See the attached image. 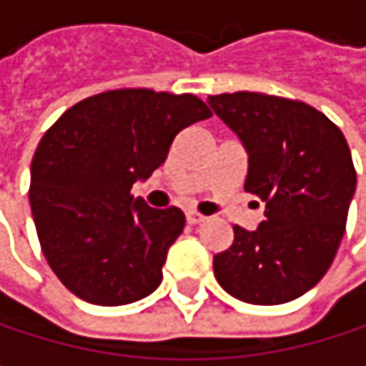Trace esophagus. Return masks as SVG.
Listing matches in <instances>:
<instances>
[{
    "label": "esophagus",
    "instance_id": "1",
    "mask_svg": "<svg viewBox=\"0 0 366 366\" xmlns=\"http://www.w3.org/2000/svg\"><path fill=\"white\" fill-rule=\"evenodd\" d=\"M186 220H188V224H201L205 220V216L199 212H186Z\"/></svg>",
    "mask_w": 366,
    "mask_h": 366
}]
</instances>
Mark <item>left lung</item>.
<instances>
[{
  "label": "left lung",
  "mask_w": 366,
  "mask_h": 366,
  "mask_svg": "<svg viewBox=\"0 0 366 366\" xmlns=\"http://www.w3.org/2000/svg\"><path fill=\"white\" fill-rule=\"evenodd\" d=\"M207 104L248 150L246 192L264 201L256 231L233 227L214 256L218 284L252 305L288 303L314 288L341 244L356 169L341 129L299 99L209 95Z\"/></svg>",
  "instance_id": "left-lung-1"
}]
</instances>
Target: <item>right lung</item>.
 Masks as SVG:
<instances>
[{
	"mask_svg": "<svg viewBox=\"0 0 366 366\" xmlns=\"http://www.w3.org/2000/svg\"><path fill=\"white\" fill-rule=\"evenodd\" d=\"M209 116L190 93L116 89L78 102L44 133L29 203L41 252L69 292L127 305L157 290L186 218L133 199L131 186L165 163L182 129Z\"/></svg>",
	"mask_w": 366,
	"mask_h": 366,
	"instance_id": "1",
	"label": "right lung"
}]
</instances>
